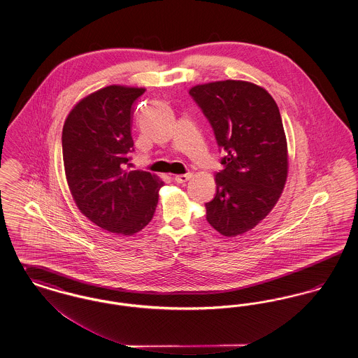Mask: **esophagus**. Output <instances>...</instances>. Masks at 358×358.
<instances>
[{"instance_id":"esophagus-1","label":"esophagus","mask_w":358,"mask_h":358,"mask_svg":"<svg viewBox=\"0 0 358 358\" xmlns=\"http://www.w3.org/2000/svg\"><path fill=\"white\" fill-rule=\"evenodd\" d=\"M190 177H192L190 173H187V174H177V176H174V180H176V182H178V184H184V182H187Z\"/></svg>"}]
</instances>
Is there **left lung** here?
<instances>
[{"instance_id":"1","label":"left lung","mask_w":358,"mask_h":358,"mask_svg":"<svg viewBox=\"0 0 358 358\" xmlns=\"http://www.w3.org/2000/svg\"><path fill=\"white\" fill-rule=\"evenodd\" d=\"M189 94L209 120L222 171L206 220L224 236L243 235L278 203L287 180V141L279 108L260 85L220 80L192 87Z\"/></svg>"}]
</instances>
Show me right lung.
Masks as SVG:
<instances>
[{
	"mask_svg": "<svg viewBox=\"0 0 358 358\" xmlns=\"http://www.w3.org/2000/svg\"><path fill=\"white\" fill-rule=\"evenodd\" d=\"M145 88L107 85L69 111L62 145L69 192L79 210L103 229L131 236L153 219L164 182L149 171H127L134 152L131 114Z\"/></svg>",
	"mask_w": 358,
	"mask_h": 358,
	"instance_id": "add662e5",
	"label": "right lung"
}]
</instances>
